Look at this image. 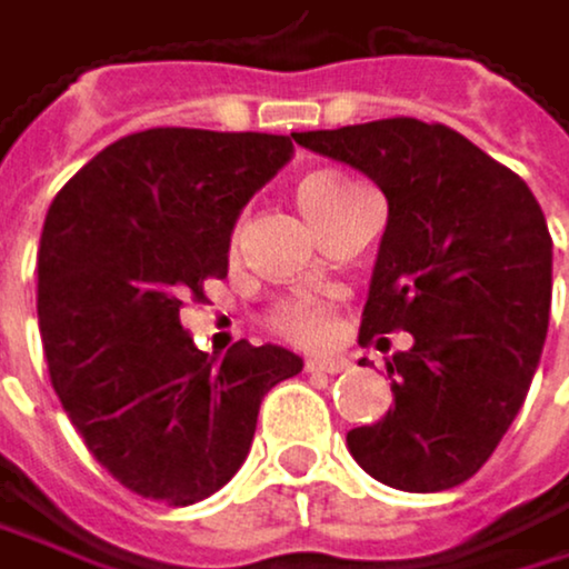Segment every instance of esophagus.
<instances>
[{"instance_id":"esophagus-1","label":"esophagus","mask_w":569,"mask_h":569,"mask_svg":"<svg viewBox=\"0 0 569 569\" xmlns=\"http://www.w3.org/2000/svg\"><path fill=\"white\" fill-rule=\"evenodd\" d=\"M348 358H335V355H313L307 358V371H327V376H338V371H348Z\"/></svg>"}]
</instances>
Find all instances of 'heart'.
Listing matches in <instances>:
<instances>
[{
    "label": "heart",
    "instance_id": "1",
    "mask_svg": "<svg viewBox=\"0 0 569 569\" xmlns=\"http://www.w3.org/2000/svg\"><path fill=\"white\" fill-rule=\"evenodd\" d=\"M345 187H351V183L341 180V177H331V173L307 177V180L300 183V204H303V211L310 214L320 201H327L331 193H338V190H345ZM276 323H279L290 338H297V341H317V338L327 331V313H323L320 303H290L287 310H282V313L276 317Z\"/></svg>",
    "mask_w": 569,
    "mask_h": 569
}]
</instances>
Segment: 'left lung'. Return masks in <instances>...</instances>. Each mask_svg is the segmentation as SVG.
<instances>
[{"instance_id":"8db88e82","label":"left lung","mask_w":569,"mask_h":569,"mask_svg":"<svg viewBox=\"0 0 569 569\" xmlns=\"http://www.w3.org/2000/svg\"><path fill=\"white\" fill-rule=\"evenodd\" d=\"M386 193L389 218L361 345L409 331L386 368L396 402L348 433L355 461L399 491L465 485L512 427L539 368L553 300V238L519 173L420 119L293 132ZM386 341V338H382Z\"/></svg>"}]
</instances>
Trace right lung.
Here are the masks:
<instances>
[{"instance_id": "right-lung-1", "label": "right lung", "mask_w": 569, "mask_h": 569, "mask_svg": "<svg viewBox=\"0 0 569 569\" xmlns=\"http://www.w3.org/2000/svg\"><path fill=\"white\" fill-rule=\"evenodd\" d=\"M293 157L290 136L146 129L104 146L53 198L37 317L53 392L94 461L142 498L193 506L246 465L262 396L303 358L193 348L183 300L228 276L234 221Z\"/></svg>"}]
</instances>
